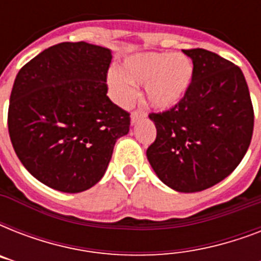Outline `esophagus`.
<instances>
[{
	"label": "esophagus",
	"instance_id": "34e87169",
	"mask_svg": "<svg viewBox=\"0 0 261 261\" xmlns=\"http://www.w3.org/2000/svg\"><path fill=\"white\" fill-rule=\"evenodd\" d=\"M146 116V112L142 110H135L131 112V123H135L138 122L141 118H145Z\"/></svg>",
	"mask_w": 261,
	"mask_h": 261
}]
</instances>
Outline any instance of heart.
Segmentation results:
<instances>
[{
    "label": "heart",
    "mask_w": 261,
    "mask_h": 261,
    "mask_svg": "<svg viewBox=\"0 0 261 261\" xmlns=\"http://www.w3.org/2000/svg\"><path fill=\"white\" fill-rule=\"evenodd\" d=\"M194 66L188 57L174 53H143L123 62V70L108 73V85L120 104L135 97V85H145L146 98L154 108L176 106L190 88Z\"/></svg>",
    "instance_id": "heart-1"
}]
</instances>
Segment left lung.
Wrapping results in <instances>:
<instances>
[{"label": "left lung", "mask_w": 261, "mask_h": 261, "mask_svg": "<svg viewBox=\"0 0 261 261\" xmlns=\"http://www.w3.org/2000/svg\"><path fill=\"white\" fill-rule=\"evenodd\" d=\"M194 63L186 96L151 112L157 128L146 155L157 176L178 192H198L227 177L247 153L255 114L243 71L204 48L182 50Z\"/></svg>", "instance_id": "left-lung-1"}]
</instances>
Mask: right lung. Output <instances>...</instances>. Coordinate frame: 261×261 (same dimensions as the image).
Instances as JSON below:
<instances>
[{
  "mask_svg": "<svg viewBox=\"0 0 261 261\" xmlns=\"http://www.w3.org/2000/svg\"><path fill=\"white\" fill-rule=\"evenodd\" d=\"M111 51L85 42L51 46L20 69L8 110L18 160L50 188L75 194L102 177L130 112L107 96Z\"/></svg>",
  "mask_w": 261,
  "mask_h": 261,
  "instance_id": "add662e5",
  "label": "right lung"
}]
</instances>
